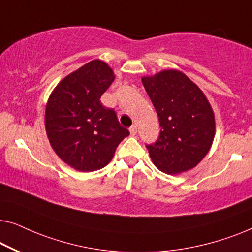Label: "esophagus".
Instances as JSON below:
<instances>
[{"label":"esophagus","mask_w":252,"mask_h":252,"mask_svg":"<svg viewBox=\"0 0 252 252\" xmlns=\"http://www.w3.org/2000/svg\"><path fill=\"white\" fill-rule=\"evenodd\" d=\"M129 131H130L131 136H136V133H137V126H131L129 127Z\"/></svg>","instance_id":"1"}]
</instances>
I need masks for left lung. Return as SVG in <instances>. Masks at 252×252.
Segmentation results:
<instances>
[{
    "label": "left lung",
    "instance_id": "left-lung-1",
    "mask_svg": "<svg viewBox=\"0 0 252 252\" xmlns=\"http://www.w3.org/2000/svg\"><path fill=\"white\" fill-rule=\"evenodd\" d=\"M141 80L160 126L156 142L146 146L153 163L167 174L197 166L215 137V116L204 93L178 70H164Z\"/></svg>",
    "mask_w": 252,
    "mask_h": 252
}]
</instances>
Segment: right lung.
<instances>
[{"label":"right lung","instance_id":"right-lung-1","mask_svg":"<svg viewBox=\"0 0 252 252\" xmlns=\"http://www.w3.org/2000/svg\"><path fill=\"white\" fill-rule=\"evenodd\" d=\"M114 79L106 63L93 60L62 79L47 100L48 140L56 155L74 170L92 172L106 166L130 134L113 108L100 103Z\"/></svg>","mask_w":252,"mask_h":252}]
</instances>
